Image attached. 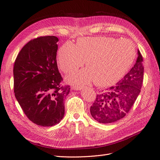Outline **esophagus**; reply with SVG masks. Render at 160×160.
Here are the masks:
<instances>
[{
	"mask_svg": "<svg viewBox=\"0 0 160 160\" xmlns=\"http://www.w3.org/2000/svg\"><path fill=\"white\" fill-rule=\"evenodd\" d=\"M81 89H82L81 88H79V87H76V86L72 87V89L74 90H81Z\"/></svg>",
	"mask_w": 160,
	"mask_h": 160,
	"instance_id": "1",
	"label": "esophagus"
}]
</instances>
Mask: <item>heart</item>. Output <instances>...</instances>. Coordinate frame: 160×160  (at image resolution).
<instances>
[{"label":"heart","mask_w":160,"mask_h":160,"mask_svg":"<svg viewBox=\"0 0 160 160\" xmlns=\"http://www.w3.org/2000/svg\"><path fill=\"white\" fill-rule=\"evenodd\" d=\"M135 57L133 43L110 37L79 38L76 45L67 42L58 52V62L65 73L76 71L84 64L87 69L68 77L78 87L92 81L99 87L114 84L126 73Z\"/></svg>","instance_id":"b5f03b06"}]
</instances>
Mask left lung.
<instances>
[{
  "label": "left lung",
  "mask_w": 160,
  "mask_h": 160,
  "mask_svg": "<svg viewBox=\"0 0 160 160\" xmlns=\"http://www.w3.org/2000/svg\"><path fill=\"white\" fill-rule=\"evenodd\" d=\"M136 62L128 74L105 91L97 95L91 106V114L101 123L115 122L123 118L132 109L141 91L143 80V57L139 51Z\"/></svg>",
  "instance_id": "8db88e82"
}]
</instances>
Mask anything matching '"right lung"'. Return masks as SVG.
Segmentation results:
<instances>
[{
    "label": "right lung",
    "mask_w": 160,
    "mask_h": 160,
    "mask_svg": "<svg viewBox=\"0 0 160 160\" xmlns=\"http://www.w3.org/2000/svg\"><path fill=\"white\" fill-rule=\"evenodd\" d=\"M58 41L55 36L30 41L19 52L13 68L15 98L28 119L42 127L61 122L70 91L69 85H62L57 67Z\"/></svg>",
    "instance_id": "right-lung-1"
}]
</instances>
